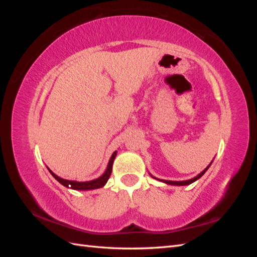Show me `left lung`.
<instances>
[{
	"label": "left lung",
	"mask_w": 257,
	"mask_h": 257,
	"mask_svg": "<svg viewBox=\"0 0 257 257\" xmlns=\"http://www.w3.org/2000/svg\"><path fill=\"white\" fill-rule=\"evenodd\" d=\"M212 162H213V160H212ZM212 162L210 163V164L203 170V172H201L200 174H198L196 177H194V178H192V179H189V180H184V181H172V180H163V179H159V178H157V177H154V176H152L150 173H149V175L152 177V178H154L155 180H159V181H161V182H164V183H166V184H169V185H189V184H191V183H193V182H195L196 180H198V179L203 176L207 170H208V168L211 166V164H212Z\"/></svg>",
	"instance_id": "obj_1"
}]
</instances>
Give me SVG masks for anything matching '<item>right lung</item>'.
Segmentation results:
<instances>
[{
  "mask_svg": "<svg viewBox=\"0 0 257 257\" xmlns=\"http://www.w3.org/2000/svg\"><path fill=\"white\" fill-rule=\"evenodd\" d=\"M115 155H116V151H114L111 155V158L108 162V165L107 168L104 172V174L94 179V180H90V181H76V180H67V179H63L59 176H57L54 174L52 170H50L48 167L49 173L53 176V178L56 179L57 181H59L62 185L66 186L68 189H72V190H77V191H89V190H95V189H99V188H103V186L107 183L108 179H109L111 172H112V164H113V161L115 159Z\"/></svg>",
  "mask_w": 257,
  "mask_h": 257,
  "instance_id": "1",
  "label": "right lung"
}]
</instances>
